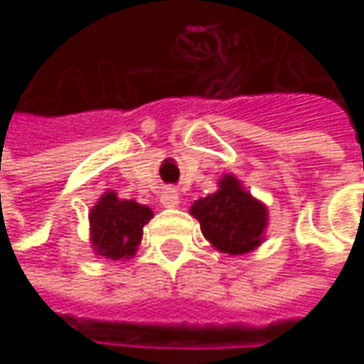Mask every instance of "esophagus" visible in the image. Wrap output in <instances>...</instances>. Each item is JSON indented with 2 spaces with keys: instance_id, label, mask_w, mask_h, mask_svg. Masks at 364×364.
Here are the masks:
<instances>
[{
  "instance_id": "34e87169",
  "label": "esophagus",
  "mask_w": 364,
  "mask_h": 364,
  "mask_svg": "<svg viewBox=\"0 0 364 364\" xmlns=\"http://www.w3.org/2000/svg\"><path fill=\"white\" fill-rule=\"evenodd\" d=\"M161 206H166V208H176L178 204H180V196H178V190L176 188H166L161 192V198H160Z\"/></svg>"
}]
</instances>
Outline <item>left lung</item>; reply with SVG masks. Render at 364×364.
Here are the masks:
<instances>
[{"label": "left lung", "mask_w": 364, "mask_h": 364, "mask_svg": "<svg viewBox=\"0 0 364 364\" xmlns=\"http://www.w3.org/2000/svg\"><path fill=\"white\" fill-rule=\"evenodd\" d=\"M204 239L220 253L239 257L255 251L269 225L267 206L257 200L235 174L218 178V190L190 206Z\"/></svg>", "instance_id": "1"}]
</instances>
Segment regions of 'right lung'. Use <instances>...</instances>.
Instances as JSON below:
<instances>
[{
	"label": "right lung",
	"mask_w": 364,
	"mask_h": 364,
	"mask_svg": "<svg viewBox=\"0 0 364 364\" xmlns=\"http://www.w3.org/2000/svg\"><path fill=\"white\" fill-rule=\"evenodd\" d=\"M154 218V210L135 200H123L117 192L107 190L89 213L92 253L99 257L129 259L144 237V227Z\"/></svg>",
	"instance_id": "add662e5"
}]
</instances>
